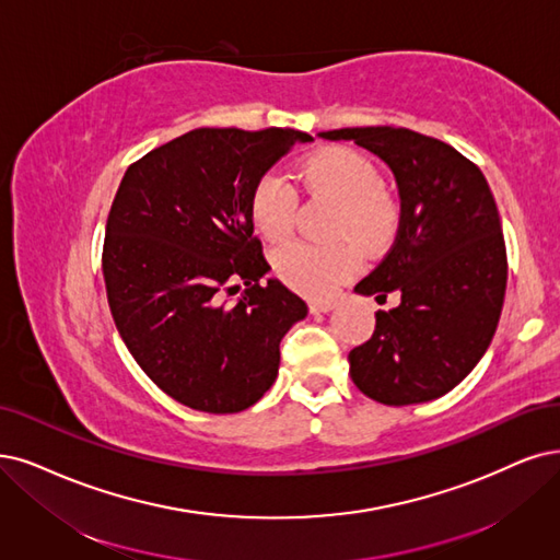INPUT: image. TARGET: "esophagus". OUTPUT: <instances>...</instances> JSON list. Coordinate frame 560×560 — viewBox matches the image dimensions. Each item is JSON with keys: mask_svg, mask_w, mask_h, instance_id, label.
Returning a JSON list of instances; mask_svg holds the SVG:
<instances>
[{"mask_svg": "<svg viewBox=\"0 0 560 560\" xmlns=\"http://www.w3.org/2000/svg\"><path fill=\"white\" fill-rule=\"evenodd\" d=\"M332 308H337L335 300H312V302H308V312H312V314H327V312H332Z\"/></svg>", "mask_w": 560, "mask_h": 560, "instance_id": "esophagus-1", "label": "esophagus"}]
</instances>
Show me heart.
<instances>
[{"label": "heart", "mask_w": 560, "mask_h": 560, "mask_svg": "<svg viewBox=\"0 0 560 560\" xmlns=\"http://www.w3.org/2000/svg\"><path fill=\"white\" fill-rule=\"evenodd\" d=\"M300 177L312 194L329 196L341 205L335 225L337 237H350L364 252H374L395 231V205L383 194V177L366 156L346 148L320 150L302 163ZM295 210L298 191L283 175L265 173L256 182L248 198V214L265 240L281 242L291 233ZM358 262V248L350 242H288L272 258L279 279L312 298L332 293L355 272Z\"/></svg>", "instance_id": "1"}]
</instances>
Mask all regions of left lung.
I'll list each match as a JSON object with an SVG mask.
<instances>
[{
	"label": "left lung",
	"mask_w": 560,
	"mask_h": 560,
	"mask_svg": "<svg viewBox=\"0 0 560 560\" xmlns=\"http://www.w3.org/2000/svg\"><path fill=\"white\" fill-rule=\"evenodd\" d=\"M376 154L395 175V244L358 295L399 293L376 314L371 339L350 350V378L369 399L408 406L457 387L487 353L501 318L508 256L501 217L478 165L450 144L395 127L320 131Z\"/></svg>",
	"instance_id": "left-lung-1"
}]
</instances>
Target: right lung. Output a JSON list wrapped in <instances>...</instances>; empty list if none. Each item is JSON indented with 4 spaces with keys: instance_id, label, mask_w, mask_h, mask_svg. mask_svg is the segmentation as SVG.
Instances as JSON below:
<instances>
[{
    "instance_id": "1",
    "label": "right lung",
    "mask_w": 560,
    "mask_h": 560,
    "mask_svg": "<svg viewBox=\"0 0 560 560\" xmlns=\"http://www.w3.org/2000/svg\"><path fill=\"white\" fill-rule=\"evenodd\" d=\"M312 140L277 127L194 129L124 173L103 242L110 314L133 360L175 401L240 412L277 381L279 343L308 308L279 279H262L269 265L248 198L293 144ZM225 292L241 298L223 301Z\"/></svg>"
}]
</instances>
